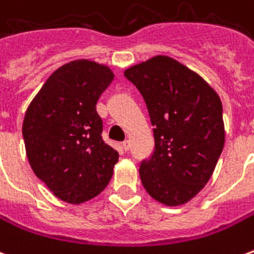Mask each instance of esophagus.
Here are the masks:
<instances>
[{
    "label": "esophagus",
    "mask_w": 254,
    "mask_h": 254,
    "mask_svg": "<svg viewBox=\"0 0 254 254\" xmlns=\"http://www.w3.org/2000/svg\"><path fill=\"white\" fill-rule=\"evenodd\" d=\"M122 148L125 149V151H129V148H130V143H129L127 140H125V141L122 143Z\"/></svg>",
    "instance_id": "esophagus-1"
}]
</instances>
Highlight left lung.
<instances>
[{"instance_id": "obj_1", "label": "left lung", "mask_w": 254, "mask_h": 254, "mask_svg": "<svg viewBox=\"0 0 254 254\" xmlns=\"http://www.w3.org/2000/svg\"><path fill=\"white\" fill-rule=\"evenodd\" d=\"M154 127V151L140 162L143 187L166 205L185 204L212 176L224 145L218 94L197 73L158 56L129 67Z\"/></svg>"}]
</instances>
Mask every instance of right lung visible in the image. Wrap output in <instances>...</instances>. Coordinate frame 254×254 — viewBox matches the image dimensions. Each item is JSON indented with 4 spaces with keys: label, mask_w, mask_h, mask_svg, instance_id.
<instances>
[{
    "label": "right lung",
    "mask_w": 254,
    "mask_h": 254,
    "mask_svg": "<svg viewBox=\"0 0 254 254\" xmlns=\"http://www.w3.org/2000/svg\"><path fill=\"white\" fill-rule=\"evenodd\" d=\"M113 77L107 66L73 61L47 78L27 109L23 137L30 165L64 201L91 200L111 180L118 152L102 138L96 102Z\"/></svg>",
    "instance_id": "right-lung-1"
}]
</instances>
